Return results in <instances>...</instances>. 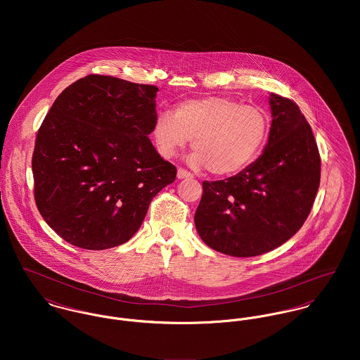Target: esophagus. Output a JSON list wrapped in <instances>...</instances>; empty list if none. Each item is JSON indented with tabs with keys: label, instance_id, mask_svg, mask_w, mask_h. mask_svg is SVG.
Instances as JSON below:
<instances>
[{
	"label": "esophagus",
	"instance_id": "esophagus-1",
	"mask_svg": "<svg viewBox=\"0 0 360 360\" xmlns=\"http://www.w3.org/2000/svg\"><path fill=\"white\" fill-rule=\"evenodd\" d=\"M177 177H179L180 180H183V179H193V174H191L190 172H187L186 169L179 167V169H177Z\"/></svg>",
	"mask_w": 360,
	"mask_h": 360
}]
</instances>
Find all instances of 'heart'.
<instances>
[{
    "label": "heart",
    "instance_id": "heart-1",
    "mask_svg": "<svg viewBox=\"0 0 360 360\" xmlns=\"http://www.w3.org/2000/svg\"><path fill=\"white\" fill-rule=\"evenodd\" d=\"M269 133L270 117L264 109L220 96L181 101L174 113L159 112L153 126L155 144L163 158H173L193 139L195 151L190 163L207 167L216 176L245 170L263 151Z\"/></svg>",
    "mask_w": 360,
    "mask_h": 360
}]
</instances>
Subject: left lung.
<instances>
[{
  "instance_id": "1",
  "label": "left lung",
  "mask_w": 360,
  "mask_h": 360,
  "mask_svg": "<svg viewBox=\"0 0 360 360\" xmlns=\"http://www.w3.org/2000/svg\"><path fill=\"white\" fill-rule=\"evenodd\" d=\"M271 126L262 155L245 170L202 183L195 227L207 247L230 257L269 252L305 223L320 184V155L298 105L270 94Z\"/></svg>"
}]
</instances>
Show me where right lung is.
Here are the masks:
<instances>
[{
	"instance_id": "1",
	"label": "right lung",
	"mask_w": 360,
	"mask_h": 360,
	"mask_svg": "<svg viewBox=\"0 0 360 360\" xmlns=\"http://www.w3.org/2000/svg\"><path fill=\"white\" fill-rule=\"evenodd\" d=\"M158 87L89 75L66 87L39 129L34 200L52 230L83 250H108L140 229L176 179L148 136Z\"/></svg>"
}]
</instances>
